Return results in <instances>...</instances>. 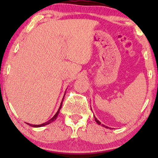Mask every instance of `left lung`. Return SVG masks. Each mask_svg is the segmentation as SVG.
<instances>
[{
    "instance_id": "1",
    "label": "left lung",
    "mask_w": 158,
    "mask_h": 158,
    "mask_svg": "<svg viewBox=\"0 0 158 158\" xmlns=\"http://www.w3.org/2000/svg\"><path fill=\"white\" fill-rule=\"evenodd\" d=\"M94 119H95V121H96V122H97V123H98V124H99V125H100V124H101V123L99 122V121L98 120V119H97V118H96V117H95V116H94ZM102 126L105 127V128H109V127H108V126H105V125H103V124H102Z\"/></svg>"
}]
</instances>
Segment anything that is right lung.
I'll return each mask as SVG.
<instances>
[{
    "instance_id": "right-lung-1",
    "label": "right lung",
    "mask_w": 158,
    "mask_h": 158,
    "mask_svg": "<svg viewBox=\"0 0 158 158\" xmlns=\"http://www.w3.org/2000/svg\"><path fill=\"white\" fill-rule=\"evenodd\" d=\"M64 97H63L62 101H61L60 106H59V110H58V111L56 112V114H55V115L53 116V117H52L51 119H49L48 121H47V122L42 123V124H41V125H32V124H30V123H27V124H28L29 126H32V127H35V128H39V127H42V126H47V125L50 124V123H51L53 122V121H55L56 119V118H57L58 115H59V111H60V109H61V106H62V102H63V100H64Z\"/></svg>"
}]
</instances>
